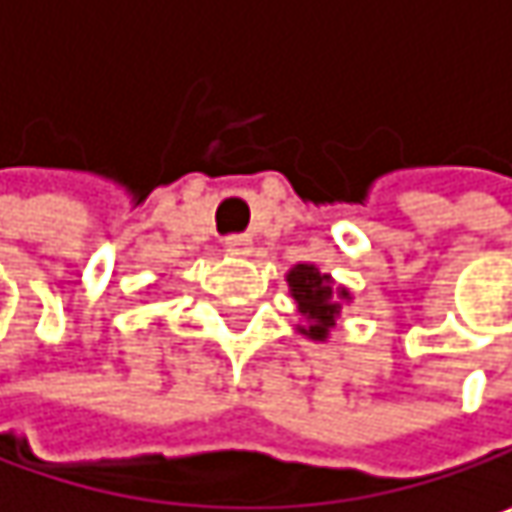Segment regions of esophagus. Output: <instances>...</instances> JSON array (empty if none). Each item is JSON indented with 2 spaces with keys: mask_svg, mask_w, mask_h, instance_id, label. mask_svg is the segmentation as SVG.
<instances>
[{
  "mask_svg": "<svg viewBox=\"0 0 512 512\" xmlns=\"http://www.w3.org/2000/svg\"><path fill=\"white\" fill-rule=\"evenodd\" d=\"M225 252L234 257H249L252 255V237H246V234L225 237Z\"/></svg>",
  "mask_w": 512,
  "mask_h": 512,
  "instance_id": "34e87169",
  "label": "esophagus"
}]
</instances>
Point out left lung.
Here are the masks:
<instances>
[{"label": "left lung", "instance_id": "obj_1", "mask_svg": "<svg viewBox=\"0 0 512 512\" xmlns=\"http://www.w3.org/2000/svg\"><path fill=\"white\" fill-rule=\"evenodd\" d=\"M290 293L296 299L299 314L305 317V326H299L302 335H308L311 341H326L329 329L335 326V317L341 311V296L347 299V290H332V278L323 275L317 266L311 263H296L287 275Z\"/></svg>", "mask_w": 512, "mask_h": 512}]
</instances>
